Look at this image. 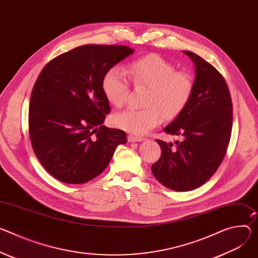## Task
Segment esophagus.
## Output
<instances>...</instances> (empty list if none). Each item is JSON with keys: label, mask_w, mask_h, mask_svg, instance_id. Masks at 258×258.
Listing matches in <instances>:
<instances>
[{"label": "esophagus", "mask_w": 258, "mask_h": 258, "mask_svg": "<svg viewBox=\"0 0 258 258\" xmlns=\"http://www.w3.org/2000/svg\"><path fill=\"white\" fill-rule=\"evenodd\" d=\"M144 138H141V137H137V136H128L127 137V141L130 142V143H134V142H142V141H144Z\"/></svg>", "instance_id": "esophagus-1"}]
</instances>
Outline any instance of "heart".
<instances>
[{
    "label": "heart",
    "instance_id": "1",
    "mask_svg": "<svg viewBox=\"0 0 258 258\" xmlns=\"http://www.w3.org/2000/svg\"><path fill=\"white\" fill-rule=\"evenodd\" d=\"M126 74L136 86L148 88L144 108L128 107L113 115L115 126L134 135H144L158 125L161 116L172 119L178 116L190 100L194 90L191 76L158 54L152 53L134 60ZM104 95L116 107L122 106L128 96L130 82L118 67L111 68L102 81Z\"/></svg>",
    "mask_w": 258,
    "mask_h": 258
}]
</instances>
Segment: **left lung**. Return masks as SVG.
Returning <instances> with one entry per match:
<instances>
[{"mask_svg":"<svg viewBox=\"0 0 258 258\" xmlns=\"http://www.w3.org/2000/svg\"><path fill=\"white\" fill-rule=\"evenodd\" d=\"M183 52L195 63L192 95L163 128L182 140L175 146L156 140L161 156L151 167L154 177L176 191L196 189L213 176L226 153L232 125L230 93L222 75L198 54Z\"/></svg>","mask_w":258,"mask_h":258,"instance_id":"1","label":"left lung"}]
</instances>
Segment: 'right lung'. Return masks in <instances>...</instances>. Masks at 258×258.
Masks as SVG:
<instances>
[{"label":"right lung","instance_id":"obj_1","mask_svg":"<svg viewBox=\"0 0 258 258\" xmlns=\"http://www.w3.org/2000/svg\"><path fill=\"white\" fill-rule=\"evenodd\" d=\"M119 45L88 44L53 58L40 73L30 101V139L51 176L82 184L109 165L126 134L104 125L110 112L102 81L108 70L134 53Z\"/></svg>","mask_w":258,"mask_h":258}]
</instances>
